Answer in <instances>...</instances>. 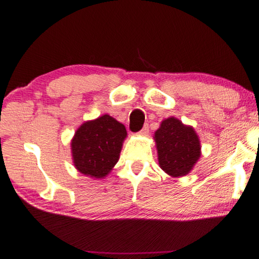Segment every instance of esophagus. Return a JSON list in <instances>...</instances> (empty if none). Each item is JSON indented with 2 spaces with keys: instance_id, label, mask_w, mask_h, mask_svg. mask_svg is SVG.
I'll return each mask as SVG.
<instances>
[{
  "instance_id": "34e87169",
  "label": "esophagus",
  "mask_w": 259,
  "mask_h": 259,
  "mask_svg": "<svg viewBox=\"0 0 259 259\" xmlns=\"http://www.w3.org/2000/svg\"><path fill=\"white\" fill-rule=\"evenodd\" d=\"M138 134H139V135H146V134H148V125H147V124L144 125L143 129L140 130Z\"/></svg>"
}]
</instances>
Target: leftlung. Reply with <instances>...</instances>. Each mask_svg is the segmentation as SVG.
I'll list each match as a JSON object with an SVG mask.
<instances>
[{
    "label": "left lung",
    "instance_id": "8db88e82",
    "mask_svg": "<svg viewBox=\"0 0 259 259\" xmlns=\"http://www.w3.org/2000/svg\"><path fill=\"white\" fill-rule=\"evenodd\" d=\"M159 164L172 177L185 176L200 157V140L192 126L169 117L154 135Z\"/></svg>",
    "mask_w": 259,
    "mask_h": 259
}]
</instances>
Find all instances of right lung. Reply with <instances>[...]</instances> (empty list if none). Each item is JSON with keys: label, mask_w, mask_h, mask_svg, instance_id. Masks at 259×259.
<instances>
[{"label": "right lung", "mask_w": 259, "mask_h": 259, "mask_svg": "<svg viewBox=\"0 0 259 259\" xmlns=\"http://www.w3.org/2000/svg\"><path fill=\"white\" fill-rule=\"evenodd\" d=\"M125 137V126L107 114L85 122L76 130L72 140L74 165L85 176H107L119 161Z\"/></svg>", "instance_id": "add662e5"}]
</instances>
